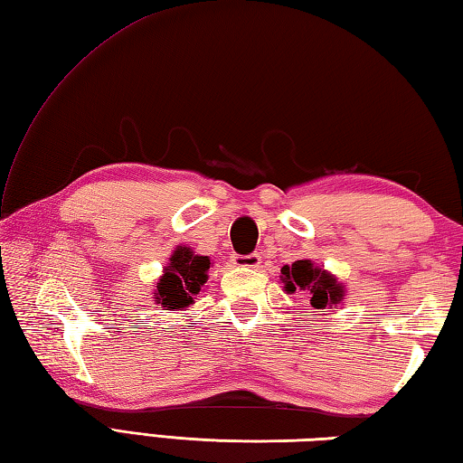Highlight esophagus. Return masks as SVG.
Instances as JSON below:
<instances>
[{
	"mask_svg": "<svg viewBox=\"0 0 463 463\" xmlns=\"http://www.w3.org/2000/svg\"><path fill=\"white\" fill-rule=\"evenodd\" d=\"M232 264L238 266V268H260L261 264V258L258 254H250V256H238L233 254L232 256Z\"/></svg>",
	"mask_w": 463,
	"mask_h": 463,
	"instance_id": "obj_1",
	"label": "esophagus"
}]
</instances>
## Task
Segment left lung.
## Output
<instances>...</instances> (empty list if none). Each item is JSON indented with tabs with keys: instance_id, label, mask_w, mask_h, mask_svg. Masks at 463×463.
<instances>
[{
	"instance_id": "1",
	"label": "left lung",
	"mask_w": 463,
	"mask_h": 463,
	"mask_svg": "<svg viewBox=\"0 0 463 463\" xmlns=\"http://www.w3.org/2000/svg\"><path fill=\"white\" fill-rule=\"evenodd\" d=\"M280 280L284 284V292H308L310 308L314 312H328L330 308H338L346 296V288L338 282L335 274L328 269L314 264L312 260H296L294 264L282 268Z\"/></svg>"
}]
</instances>
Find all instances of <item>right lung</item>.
Listing matches in <instances>:
<instances>
[{
	"instance_id": "right-lung-1",
	"label": "right lung",
	"mask_w": 463,
	"mask_h": 463,
	"mask_svg": "<svg viewBox=\"0 0 463 463\" xmlns=\"http://www.w3.org/2000/svg\"><path fill=\"white\" fill-rule=\"evenodd\" d=\"M209 266H212L209 256H199L189 246H177L155 284L153 298L156 307L163 310H185L194 307L199 292H203Z\"/></svg>"
}]
</instances>
